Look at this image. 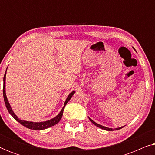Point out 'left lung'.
Here are the masks:
<instances>
[{"mask_svg":"<svg viewBox=\"0 0 155 155\" xmlns=\"http://www.w3.org/2000/svg\"><path fill=\"white\" fill-rule=\"evenodd\" d=\"M88 118H89V119H90V121L92 122L93 124H94L95 126H96L99 127V128H100L101 129H103V130H109V131H112V130H119V129L122 128H124V126H121V127H119V128H107V127L103 126H101V125H99V124H97L96 122H94V120L91 119V118H90V117H88Z\"/></svg>","mask_w":155,"mask_h":155,"instance_id":"1","label":"left lung"}]
</instances>
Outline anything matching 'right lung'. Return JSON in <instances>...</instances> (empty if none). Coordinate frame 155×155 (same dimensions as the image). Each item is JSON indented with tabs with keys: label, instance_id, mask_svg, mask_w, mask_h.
<instances>
[{
	"label": "right lung",
	"instance_id": "right-lung-1",
	"mask_svg": "<svg viewBox=\"0 0 155 155\" xmlns=\"http://www.w3.org/2000/svg\"><path fill=\"white\" fill-rule=\"evenodd\" d=\"M6 71H7V69H6ZM6 71L5 73V75H4L3 78V98H4V101H5L6 108H7L8 112H9L10 115H11L12 117H13L17 121H18L20 124H22V126H24L26 128H29V129H31V130H44V129H46L49 127H51L54 125H56V124L60 121L61 118H62L63 116V109L65 107V105L67 104V103L68 102L70 99H71V97H73V95L75 94V91H73V92L70 93V94L68 96L66 100H65V103H64V106L61 109V111H60L58 115L56 116H55L54 118H51V119L46 120V121H43V122H32V121H27V120H21L19 118L18 116L15 115V114L14 113V111H12L11 107H10V104L9 103V101L8 100L7 96H6V93H5V76H6Z\"/></svg>",
	"mask_w": 155,
	"mask_h": 155
}]
</instances>
